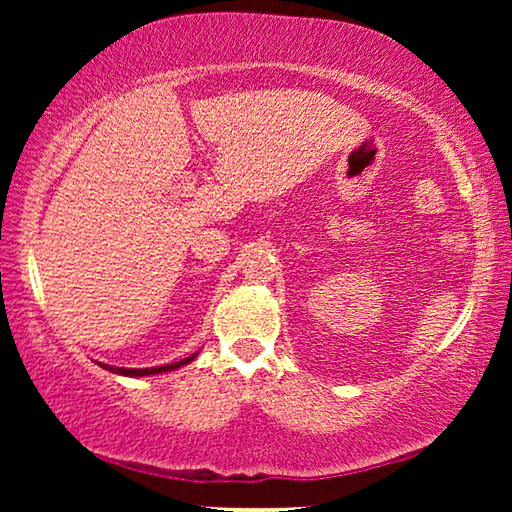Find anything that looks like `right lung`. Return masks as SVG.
<instances>
[{"label": "right lung", "instance_id": "add662e5", "mask_svg": "<svg viewBox=\"0 0 512 512\" xmlns=\"http://www.w3.org/2000/svg\"><path fill=\"white\" fill-rule=\"evenodd\" d=\"M196 354H198V352H194L192 357L180 359V361H176V363H167V366H158V368H115V366H106V363H101V366L106 368V370H110V372H115V375H124V377H149V375H160V372L178 370L180 366H187V363H192V361L196 359Z\"/></svg>", "mask_w": 512, "mask_h": 512}]
</instances>
